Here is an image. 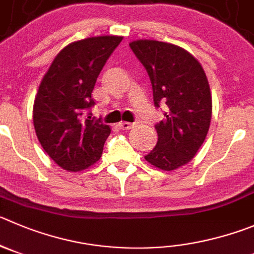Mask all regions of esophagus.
<instances>
[{"label": "esophagus", "mask_w": 254, "mask_h": 254, "mask_svg": "<svg viewBox=\"0 0 254 254\" xmlns=\"http://www.w3.org/2000/svg\"><path fill=\"white\" fill-rule=\"evenodd\" d=\"M132 127H134V125H132L131 123H127V122L119 123V127L122 130H130Z\"/></svg>", "instance_id": "34e87169"}]
</instances>
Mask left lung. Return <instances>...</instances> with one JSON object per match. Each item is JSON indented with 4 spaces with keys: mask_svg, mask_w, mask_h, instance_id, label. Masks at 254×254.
I'll use <instances>...</instances> for the list:
<instances>
[{
    "mask_svg": "<svg viewBox=\"0 0 254 254\" xmlns=\"http://www.w3.org/2000/svg\"><path fill=\"white\" fill-rule=\"evenodd\" d=\"M153 86L154 105L165 103L155 125L158 143L145 160L170 172L190 162L204 143L212 119V95L202 65L183 47L155 40L130 42Z\"/></svg>",
    "mask_w": 254,
    "mask_h": 254,
    "instance_id": "obj_1",
    "label": "left lung"
}]
</instances>
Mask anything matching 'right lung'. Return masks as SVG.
<instances>
[{
    "mask_svg": "<svg viewBox=\"0 0 254 254\" xmlns=\"http://www.w3.org/2000/svg\"><path fill=\"white\" fill-rule=\"evenodd\" d=\"M122 36H98L71 42L45 73L34 103V127L40 144L59 167L80 172L100 159L110 127L84 113L94 106L95 82Z\"/></svg>",
    "mask_w": 254,
    "mask_h": 254,
    "instance_id": "obj_1",
    "label": "right lung"
}]
</instances>
